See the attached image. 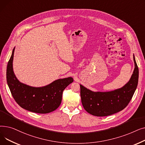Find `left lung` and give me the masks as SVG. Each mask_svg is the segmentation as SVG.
Returning a JSON list of instances; mask_svg holds the SVG:
<instances>
[{
    "instance_id": "1",
    "label": "left lung",
    "mask_w": 145,
    "mask_h": 145,
    "mask_svg": "<svg viewBox=\"0 0 145 145\" xmlns=\"http://www.w3.org/2000/svg\"><path fill=\"white\" fill-rule=\"evenodd\" d=\"M135 69L129 81L122 88L110 92H93L80 85L83 108L96 116H106L125 109L133 97L139 79V69L133 55Z\"/></svg>"
}]
</instances>
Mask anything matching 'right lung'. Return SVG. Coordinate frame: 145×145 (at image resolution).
Here are the masks:
<instances>
[{
	"label": "right lung",
	"mask_w": 145,
	"mask_h": 145,
	"mask_svg": "<svg viewBox=\"0 0 145 145\" xmlns=\"http://www.w3.org/2000/svg\"><path fill=\"white\" fill-rule=\"evenodd\" d=\"M14 48L7 66V83L14 99L21 108L37 113L55 110L62 102L63 91L73 79L71 77L59 79L43 87L35 88L20 82L14 74L13 60Z\"/></svg>",
	"instance_id": "right-lung-1"
}]
</instances>
